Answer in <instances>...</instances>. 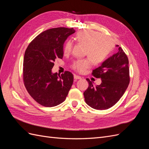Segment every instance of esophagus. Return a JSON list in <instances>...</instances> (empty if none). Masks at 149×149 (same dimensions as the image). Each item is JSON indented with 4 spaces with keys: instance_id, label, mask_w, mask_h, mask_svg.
Instances as JSON below:
<instances>
[{
    "instance_id": "obj_1",
    "label": "esophagus",
    "mask_w": 149,
    "mask_h": 149,
    "mask_svg": "<svg viewBox=\"0 0 149 149\" xmlns=\"http://www.w3.org/2000/svg\"><path fill=\"white\" fill-rule=\"evenodd\" d=\"M74 79H81L82 78L78 75H74Z\"/></svg>"
}]
</instances>
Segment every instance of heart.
I'll return each instance as SVG.
<instances>
[{"label":"heart","mask_w":149,"mask_h":149,"mask_svg":"<svg viewBox=\"0 0 149 149\" xmlns=\"http://www.w3.org/2000/svg\"><path fill=\"white\" fill-rule=\"evenodd\" d=\"M73 40L76 43L84 46V55L87 56L94 65H100L104 61L114 47L111 38L91 30L78 31L74 36ZM71 43L70 41L66 42L63 47V53L66 55L69 54L71 51ZM89 60H76L74 61L72 68L83 73L91 65Z\"/></svg>","instance_id":"obj_1"}]
</instances>
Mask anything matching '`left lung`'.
I'll return each mask as SVG.
<instances>
[{
    "mask_svg": "<svg viewBox=\"0 0 149 149\" xmlns=\"http://www.w3.org/2000/svg\"><path fill=\"white\" fill-rule=\"evenodd\" d=\"M118 47L119 45H116ZM93 71L92 74L101 78L100 85L94 86L89 79L88 89L83 94L86 103L93 109L105 110L115 105L123 96L130 82L129 60L120 47Z\"/></svg>",
    "mask_w": 149,
    "mask_h": 149,
    "instance_id": "obj_1",
    "label": "left lung"
}]
</instances>
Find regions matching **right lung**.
<instances>
[{
  "label": "right lung",
  "mask_w": 149,
  "mask_h": 149,
  "mask_svg": "<svg viewBox=\"0 0 149 149\" xmlns=\"http://www.w3.org/2000/svg\"><path fill=\"white\" fill-rule=\"evenodd\" d=\"M73 29H48L36 37L26 49L23 79L30 95L40 104L54 107L63 102L73 83V75L65 71L61 75L52 69L56 58L63 56V44Z\"/></svg>",
  "instance_id": "right-lung-1"
}]
</instances>
